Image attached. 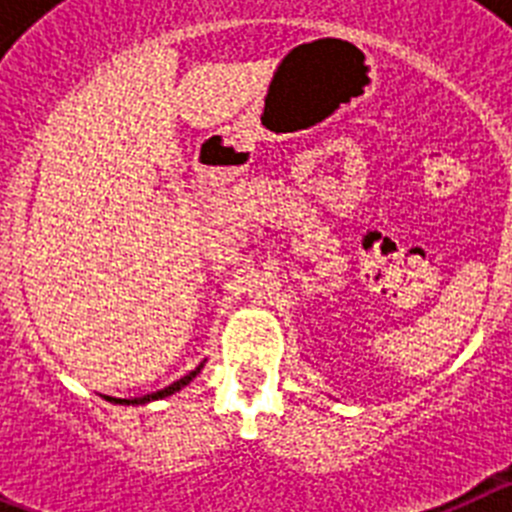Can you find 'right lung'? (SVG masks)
Listing matches in <instances>:
<instances>
[{
    "label": "right lung",
    "instance_id": "right-lung-1",
    "mask_svg": "<svg viewBox=\"0 0 512 512\" xmlns=\"http://www.w3.org/2000/svg\"><path fill=\"white\" fill-rule=\"evenodd\" d=\"M200 369H202V364L197 366V369H194V372H189L187 377H182V379H179V382L169 384V387H164V390H161V392H153V395H146V397H133V400H117V397H107V400H110V402H122V405H143V402L158 400V397L174 395V392H179V390H182L184 384H189V382H192V379L197 377V372H200Z\"/></svg>",
    "mask_w": 512,
    "mask_h": 512
}]
</instances>
